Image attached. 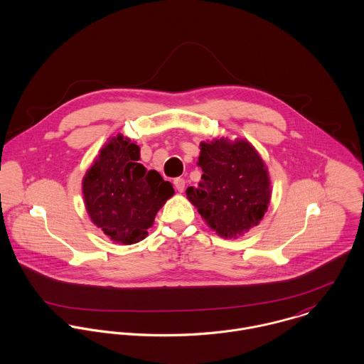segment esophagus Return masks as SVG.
I'll return each mask as SVG.
<instances>
[{
	"label": "esophagus",
	"mask_w": 364,
	"mask_h": 364,
	"mask_svg": "<svg viewBox=\"0 0 364 364\" xmlns=\"http://www.w3.org/2000/svg\"><path fill=\"white\" fill-rule=\"evenodd\" d=\"M173 185H175V188H176V191L178 192H183L185 191V179L183 178H176L175 181H173Z\"/></svg>",
	"instance_id": "esophagus-1"
}]
</instances>
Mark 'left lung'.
<instances>
[{
  "instance_id": "left-lung-1",
  "label": "left lung",
  "mask_w": 364,
  "mask_h": 364,
  "mask_svg": "<svg viewBox=\"0 0 364 364\" xmlns=\"http://www.w3.org/2000/svg\"><path fill=\"white\" fill-rule=\"evenodd\" d=\"M198 165L202 181L186 189V198L215 234L237 238L259 224L270 203V179L248 140L202 141Z\"/></svg>"
}]
</instances>
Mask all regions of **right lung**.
I'll use <instances>...</instances> for the list:
<instances>
[{
  "mask_svg": "<svg viewBox=\"0 0 364 364\" xmlns=\"http://www.w3.org/2000/svg\"><path fill=\"white\" fill-rule=\"evenodd\" d=\"M140 147L117 134L110 137L82 179L84 203L92 223L113 242L144 240L158 210L173 196L172 185L140 162Z\"/></svg>",
  "mask_w": 364,
  "mask_h": 364,
  "instance_id": "right-lung-1",
  "label": "right lung"
}]
</instances>
